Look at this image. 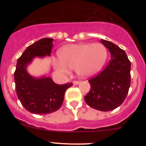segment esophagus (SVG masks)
I'll list each match as a JSON object with an SVG mask.
<instances>
[{"label":"esophagus","instance_id":"34e87169","mask_svg":"<svg viewBox=\"0 0 146 146\" xmlns=\"http://www.w3.org/2000/svg\"><path fill=\"white\" fill-rule=\"evenodd\" d=\"M80 81L79 80H74V82H73V83H74V85H78L80 83Z\"/></svg>","mask_w":146,"mask_h":146}]
</instances>
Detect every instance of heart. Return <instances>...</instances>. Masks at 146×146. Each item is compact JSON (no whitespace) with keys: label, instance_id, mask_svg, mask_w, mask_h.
I'll list each match as a JSON object with an SVG mask.
<instances>
[{"label":"heart","instance_id":"heart-1","mask_svg":"<svg viewBox=\"0 0 146 146\" xmlns=\"http://www.w3.org/2000/svg\"><path fill=\"white\" fill-rule=\"evenodd\" d=\"M58 55L59 60H52L55 69L62 73L75 69L80 76L88 77L102 68L108 57V50L101 43L75 44L61 47Z\"/></svg>","mask_w":146,"mask_h":146}]
</instances>
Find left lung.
<instances>
[{
	"label": "left lung",
	"mask_w": 146,
	"mask_h": 146,
	"mask_svg": "<svg viewBox=\"0 0 146 146\" xmlns=\"http://www.w3.org/2000/svg\"><path fill=\"white\" fill-rule=\"evenodd\" d=\"M102 43L109 50L111 59L106 67L88 82L90 91L86 102L100 111H110L124 102L131 84V62L124 50L107 40Z\"/></svg>",
	"instance_id": "left-lung-1"
}]
</instances>
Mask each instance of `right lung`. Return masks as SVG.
<instances>
[{
	"label": "right lung",
	"mask_w": 146,
	"mask_h": 146,
	"mask_svg": "<svg viewBox=\"0 0 146 146\" xmlns=\"http://www.w3.org/2000/svg\"><path fill=\"white\" fill-rule=\"evenodd\" d=\"M52 38H44L27 47L17 60L15 72V88L23 106L30 113L38 115L50 114L61 107L64 94L72 82L58 85L50 77L35 79L26 71V66L36 56L50 55Z\"/></svg>",
	"instance_id": "add662e5"
}]
</instances>
